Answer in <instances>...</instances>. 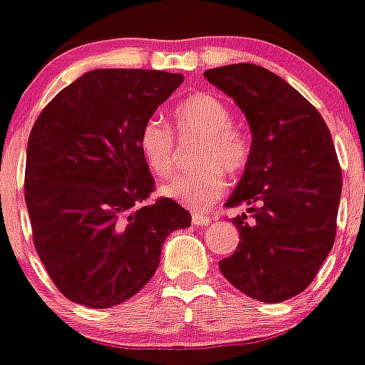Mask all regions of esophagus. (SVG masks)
<instances>
[{"instance_id": "esophagus-1", "label": "esophagus", "mask_w": 365, "mask_h": 365, "mask_svg": "<svg viewBox=\"0 0 365 365\" xmlns=\"http://www.w3.org/2000/svg\"><path fill=\"white\" fill-rule=\"evenodd\" d=\"M191 221L192 225H197V227H200V225H210L213 221V217H210V215H204V213L200 212H192L191 213Z\"/></svg>"}]
</instances>
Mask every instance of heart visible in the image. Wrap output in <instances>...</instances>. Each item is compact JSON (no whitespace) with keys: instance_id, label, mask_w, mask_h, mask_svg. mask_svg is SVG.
Segmentation results:
<instances>
[{"instance_id":"heart-1","label":"heart","mask_w":365,"mask_h":365,"mask_svg":"<svg viewBox=\"0 0 365 365\" xmlns=\"http://www.w3.org/2000/svg\"><path fill=\"white\" fill-rule=\"evenodd\" d=\"M180 136H198L192 161L198 167L174 176L163 185V195L187 208H208L227 189V174L238 176L251 161L250 133L234 123L230 106L212 93L187 97L173 110ZM144 163L155 176L165 178L176 165V140L159 118H148L138 131Z\"/></svg>"}]
</instances>
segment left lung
Returning a JSON list of instances; mask_svg holds the SVG:
<instances>
[{"instance_id":"1","label":"left lung","mask_w":365,"mask_h":365,"mask_svg":"<svg viewBox=\"0 0 365 365\" xmlns=\"http://www.w3.org/2000/svg\"><path fill=\"white\" fill-rule=\"evenodd\" d=\"M204 76L236 101L253 135L250 165L227 200V208L250 206L251 219H232L240 244L219 269L255 300H289L311 285L336 242L343 180L330 129L306 97L260 65Z\"/></svg>"}]
</instances>
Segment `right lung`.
<instances>
[{"mask_svg":"<svg viewBox=\"0 0 365 365\" xmlns=\"http://www.w3.org/2000/svg\"><path fill=\"white\" fill-rule=\"evenodd\" d=\"M183 75L96 69L44 106L28 140L24 197L34 245L58 290L118 306L155 274L163 242L191 215L155 191L138 131Z\"/></svg>","mask_w":365,"mask_h":365,"instance_id":"1","label":"right lung"}]
</instances>
